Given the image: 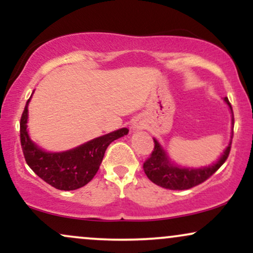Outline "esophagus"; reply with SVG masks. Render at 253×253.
<instances>
[{
  "label": "esophagus",
  "mask_w": 253,
  "mask_h": 253,
  "mask_svg": "<svg viewBox=\"0 0 253 253\" xmlns=\"http://www.w3.org/2000/svg\"><path fill=\"white\" fill-rule=\"evenodd\" d=\"M133 127H134V128H141V123H138V121H136V123H134L133 124Z\"/></svg>",
  "instance_id": "obj_1"
}]
</instances>
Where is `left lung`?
<instances>
[{
	"mask_svg": "<svg viewBox=\"0 0 253 253\" xmlns=\"http://www.w3.org/2000/svg\"><path fill=\"white\" fill-rule=\"evenodd\" d=\"M225 101L227 102L229 108L232 109L227 97L225 98ZM232 113H233V110H232ZM153 141H155V149H153L149 158L144 162V171L151 182L159 185V187L165 188V189L171 190L190 189V188L196 187V185L207 181L211 175H214L220 169V167L228 158L232 145V143H229L227 149L216 164L208 168H202V169H184V168H179L171 164L158 141L156 139H153Z\"/></svg>",
	"mask_w": 253,
	"mask_h": 253,
	"instance_id": "left-lung-1",
	"label": "left lung"
}]
</instances>
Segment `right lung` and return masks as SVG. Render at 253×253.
<instances>
[{"mask_svg": "<svg viewBox=\"0 0 253 253\" xmlns=\"http://www.w3.org/2000/svg\"><path fill=\"white\" fill-rule=\"evenodd\" d=\"M28 102L20 120V141L26 163L40 178L59 190H75L94 178L100 168L108 145L128 133L121 128L109 134L98 136L76 149L60 153H47L34 145L28 136Z\"/></svg>", "mask_w": 253, "mask_h": 253, "instance_id": "1", "label": "right lung"}]
</instances>
